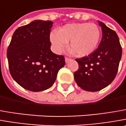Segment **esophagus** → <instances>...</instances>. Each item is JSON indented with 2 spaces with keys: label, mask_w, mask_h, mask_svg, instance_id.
<instances>
[{
  "label": "esophagus",
  "mask_w": 126,
  "mask_h": 126,
  "mask_svg": "<svg viewBox=\"0 0 126 126\" xmlns=\"http://www.w3.org/2000/svg\"><path fill=\"white\" fill-rule=\"evenodd\" d=\"M65 63H67V62H69L70 61H71V59H69V58H67V57H65Z\"/></svg>",
  "instance_id": "1"
}]
</instances>
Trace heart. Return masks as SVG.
I'll list each match as a JSON object with an SVG mask.
<instances>
[{"label": "heart", "instance_id": "b5f03b06", "mask_svg": "<svg viewBox=\"0 0 126 126\" xmlns=\"http://www.w3.org/2000/svg\"><path fill=\"white\" fill-rule=\"evenodd\" d=\"M101 37L96 24L75 23L65 25L50 35V40L57 52H61L69 42L70 52L79 57L91 54L98 47Z\"/></svg>", "mask_w": 126, "mask_h": 126}]
</instances>
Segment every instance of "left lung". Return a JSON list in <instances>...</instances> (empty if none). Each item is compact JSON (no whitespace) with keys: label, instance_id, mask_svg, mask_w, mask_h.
<instances>
[{"label":"left lung","instance_id":"8db88e82","mask_svg":"<svg viewBox=\"0 0 126 126\" xmlns=\"http://www.w3.org/2000/svg\"><path fill=\"white\" fill-rule=\"evenodd\" d=\"M102 28L101 42L91 54L75 59L79 69L74 78L81 89L87 91H98L114 79L122 55L119 39L114 31L98 21Z\"/></svg>","mask_w":126,"mask_h":126}]
</instances>
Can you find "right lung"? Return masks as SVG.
<instances>
[{
	"label": "right lung",
	"mask_w": 126,
	"mask_h": 126,
	"mask_svg": "<svg viewBox=\"0 0 126 126\" xmlns=\"http://www.w3.org/2000/svg\"><path fill=\"white\" fill-rule=\"evenodd\" d=\"M52 26L51 21L35 20L17 28L12 37L7 51L10 72L26 90L38 92L50 88L65 65L64 56L50 49Z\"/></svg>",
	"instance_id": "right-lung-1"
}]
</instances>
